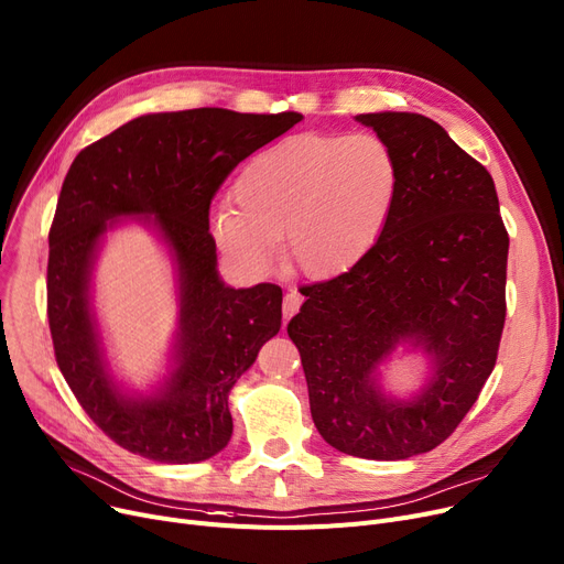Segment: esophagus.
Segmentation results:
<instances>
[{"instance_id":"1","label":"esophagus","mask_w":564,"mask_h":564,"mask_svg":"<svg viewBox=\"0 0 564 564\" xmlns=\"http://www.w3.org/2000/svg\"><path fill=\"white\" fill-rule=\"evenodd\" d=\"M302 304H304V297H302L297 290L285 292V297H283V319H290L294 313L300 311Z\"/></svg>"}]
</instances>
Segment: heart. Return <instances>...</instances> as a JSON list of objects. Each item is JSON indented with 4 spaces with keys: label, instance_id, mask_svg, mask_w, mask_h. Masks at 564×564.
<instances>
[{
    "label": "heart",
    "instance_id": "obj_1",
    "mask_svg": "<svg viewBox=\"0 0 564 564\" xmlns=\"http://www.w3.org/2000/svg\"><path fill=\"white\" fill-rule=\"evenodd\" d=\"M400 189L393 148L372 132L288 137L237 175L232 205H219L213 232L247 272L270 270L283 240L304 276L347 272L377 242Z\"/></svg>",
    "mask_w": 564,
    "mask_h": 564
}]
</instances>
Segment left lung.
<instances>
[{"mask_svg": "<svg viewBox=\"0 0 564 564\" xmlns=\"http://www.w3.org/2000/svg\"><path fill=\"white\" fill-rule=\"evenodd\" d=\"M400 166L393 213L370 251L329 281L304 285L288 324L313 423L336 451L406 459L434 451L489 379L506 324L510 237L494 177L421 113H361ZM411 337L435 364L409 403L383 399L376 366Z\"/></svg>", "mask_w": 564, "mask_h": 564, "instance_id": "8db88e82", "label": "left lung"}]
</instances>
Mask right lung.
Wrapping results in <instances>:
<instances>
[{
	"instance_id": "right-lung-1",
	"label": "right lung",
	"mask_w": 564,
	"mask_h": 564,
	"mask_svg": "<svg viewBox=\"0 0 564 564\" xmlns=\"http://www.w3.org/2000/svg\"><path fill=\"white\" fill-rule=\"evenodd\" d=\"M302 121L297 111L219 107L139 116L70 164L50 226L47 319L54 357L82 409L118 446L162 464L217 455L232 434L228 393L281 329L274 283L226 288L210 203L230 171ZM151 214L182 272V340L165 391L128 401L104 372L87 274L107 220Z\"/></svg>"
}]
</instances>
